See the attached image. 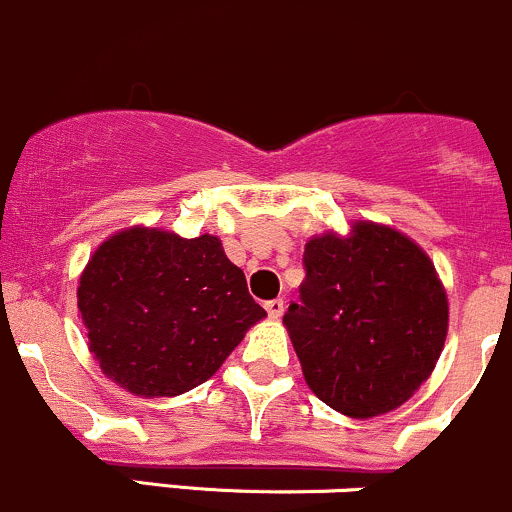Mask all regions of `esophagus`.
<instances>
[{
	"mask_svg": "<svg viewBox=\"0 0 512 512\" xmlns=\"http://www.w3.org/2000/svg\"><path fill=\"white\" fill-rule=\"evenodd\" d=\"M284 299H270V301H265V309H267V314L272 316V319H279V316L284 314Z\"/></svg>",
	"mask_w": 512,
	"mask_h": 512,
	"instance_id": "1",
	"label": "esophagus"
}]
</instances>
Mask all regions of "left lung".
<instances>
[{
    "mask_svg": "<svg viewBox=\"0 0 512 512\" xmlns=\"http://www.w3.org/2000/svg\"><path fill=\"white\" fill-rule=\"evenodd\" d=\"M304 272L284 326L314 395L355 419L410 400L449 326L446 292L422 247L385 225L355 223L348 238L306 242Z\"/></svg>",
    "mask_w": 512,
    "mask_h": 512,
    "instance_id": "obj_1",
    "label": "left lung"
}]
</instances>
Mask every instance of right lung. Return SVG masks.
Here are the masks:
<instances>
[{
  "label": "right lung",
  "instance_id": "obj_1",
  "mask_svg": "<svg viewBox=\"0 0 512 512\" xmlns=\"http://www.w3.org/2000/svg\"><path fill=\"white\" fill-rule=\"evenodd\" d=\"M78 309L100 370L139 397L206 383L265 309L213 235L129 228L95 250Z\"/></svg>",
  "mask_w": 512,
  "mask_h": 512
}]
</instances>
